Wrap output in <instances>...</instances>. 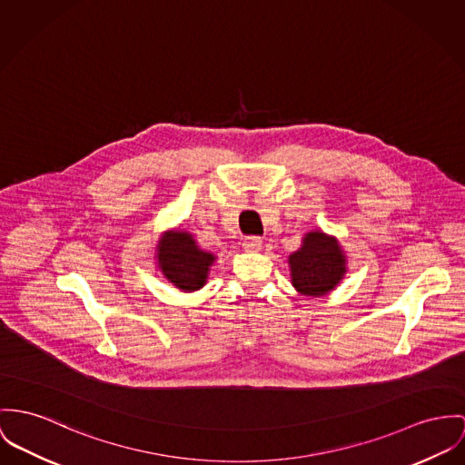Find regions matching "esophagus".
<instances>
[{
    "label": "esophagus",
    "instance_id": "34e87169",
    "mask_svg": "<svg viewBox=\"0 0 465 465\" xmlns=\"http://www.w3.org/2000/svg\"><path fill=\"white\" fill-rule=\"evenodd\" d=\"M242 246H244V250L246 251L256 252V251L262 250V239H260V237H246Z\"/></svg>",
    "mask_w": 465,
    "mask_h": 465
}]
</instances>
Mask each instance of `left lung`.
<instances>
[{
    "mask_svg": "<svg viewBox=\"0 0 465 465\" xmlns=\"http://www.w3.org/2000/svg\"><path fill=\"white\" fill-rule=\"evenodd\" d=\"M347 254L340 241L319 230L304 233L301 248L288 256L292 286L306 297L332 292L347 274Z\"/></svg>",
    "mask_w": 465,
    "mask_h": 465,
    "instance_id": "obj_1",
    "label": "left lung"
}]
</instances>
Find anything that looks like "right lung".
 <instances>
[{
  "label": "right lung",
  "instance_id": "add662e5",
  "mask_svg": "<svg viewBox=\"0 0 465 465\" xmlns=\"http://www.w3.org/2000/svg\"><path fill=\"white\" fill-rule=\"evenodd\" d=\"M155 267L172 285L185 293L203 288L217 256L202 250L187 230L164 232L155 246Z\"/></svg>",
  "mask_w": 465,
  "mask_h": 465
}]
</instances>
